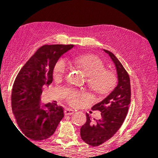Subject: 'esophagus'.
I'll use <instances>...</instances> for the list:
<instances>
[{
    "label": "esophagus",
    "instance_id": "obj_1",
    "mask_svg": "<svg viewBox=\"0 0 158 158\" xmlns=\"http://www.w3.org/2000/svg\"><path fill=\"white\" fill-rule=\"evenodd\" d=\"M74 113V110L72 109V108H66L64 109V114H72Z\"/></svg>",
    "mask_w": 158,
    "mask_h": 158
}]
</instances>
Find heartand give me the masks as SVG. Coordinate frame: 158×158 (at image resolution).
Listing matches in <instances>:
<instances>
[{"mask_svg":"<svg viewBox=\"0 0 158 158\" xmlns=\"http://www.w3.org/2000/svg\"><path fill=\"white\" fill-rule=\"evenodd\" d=\"M76 64L83 70L88 78V85L94 91L98 94H106L113 88L117 81L116 74L113 71L105 70L104 63L99 58L95 56H79L73 58ZM66 59L61 58L54 66V75L61 77L64 75L68 70ZM79 95L72 92L70 95V102L77 103Z\"/></svg>","mask_w":158,"mask_h":158,"instance_id":"obj_1","label":"heart"}]
</instances>
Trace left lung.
Listing matches in <instances>:
<instances>
[{
  "label": "left lung",
  "mask_w": 158,
  "mask_h": 158,
  "mask_svg": "<svg viewBox=\"0 0 158 158\" xmlns=\"http://www.w3.org/2000/svg\"><path fill=\"white\" fill-rule=\"evenodd\" d=\"M103 51L108 54L115 65L117 84L106 98L92 107L93 110L101 112L100 119L92 120L86 114V123L81 127V137L85 143L92 146L102 144L113 136L122 126L128 113L131 102L130 78L123 64L111 52Z\"/></svg>",
  "instance_id": "left-lung-1"
}]
</instances>
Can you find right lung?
<instances>
[{"label": "right lung", "mask_w": 158, "mask_h": 158, "mask_svg": "<svg viewBox=\"0 0 158 158\" xmlns=\"http://www.w3.org/2000/svg\"><path fill=\"white\" fill-rule=\"evenodd\" d=\"M73 44L44 45L38 49L21 69L12 90V109L21 131L28 138L42 140L50 137L64 117L62 107L43 105L42 87L52 81L56 62Z\"/></svg>", "instance_id": "1"}]
</instances>
